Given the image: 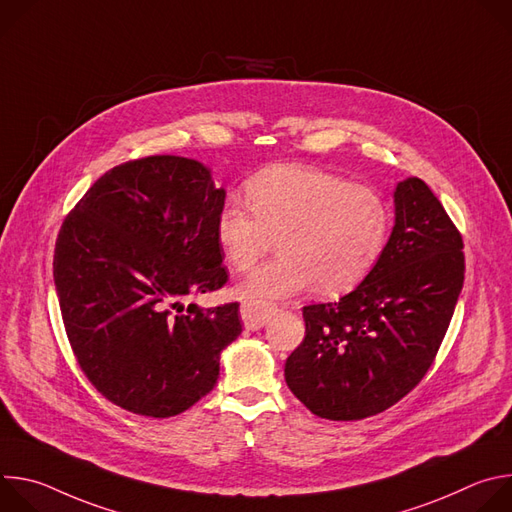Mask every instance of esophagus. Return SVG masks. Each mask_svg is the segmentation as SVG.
I'll list each match as a JSON object with an SVG mask.
<instances>
[{"instance_id":"1","label":"esophagus","mask_w":512,"mask_h":512,"mask_svg":"<svg viewBox=\"0 0 512 512\" xmlns=\"http://www.w3.org/2000/svg\"><path fill=\"white\" fill-rule=\"evenodd\" d=\"M271 316V308L261 302H243L241 304V318L247 330H259Z\"/></svg>"}]
</instances>
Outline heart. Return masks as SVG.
Returning a JSON list of instances; mask_svg holds the SVG:
<instances>
[{"mask_svg":"<svg viewBox=\"0 0 512 512\" xmlns=\"http://www.w3.org/2000/svg\"><path fill=\"white\" fill-rule=\"evenodd\" d=\"M247 206L227 200L216 216V241L227 263L245 273L277 239L279 255L241 283L251 300L296 296L316 283L336 296L377 265L389 235L381 196L330 172L277 164L245 184Z\"/></svg>","mask_w":512,"mask_h":512,"instance_id":"1","label":"heart"}]
</instances>
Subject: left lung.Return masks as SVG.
I'll use <instances>...</instances> for the list:
<instances>
[{
  "mask_svg": "<svg viewBox=\"0 0 512 512\" xmlns=\"http://www.w3.org/2000/svg\"><path fill=\"white\" fill-rule=\"evenodd\" d=\"M464 243L419 178L395 188V227L373 267L338 302L304 306L306 336L285 383L314 415L356 421L403 399L429 371L464 285Z\"/></svg>",
  "mask_w": 512,
  "mask_h": 512,
  "instance_id": "left-lung-1",
  "label": "left lung"
}]
</instances>
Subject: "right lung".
<instances>
[{"label": "right lung", "mask_w": 512, "mask_h": 512, "mask_svg": "<svg viewBox=\"0 0 512 512\" xmlns=\"http://www.w3.org/2000/svg\"><path fill=\"white\" fill-rule=\"evenodd\" d=\"M225 196L204 164L150 156L103 174L64 218L52 265L66 336L87 379L125 411L192 407L243 332L237 302L182 304L229 279L216 241Z\"/></svg>", "instance_id": "right-lung-1"}]
</instances>
